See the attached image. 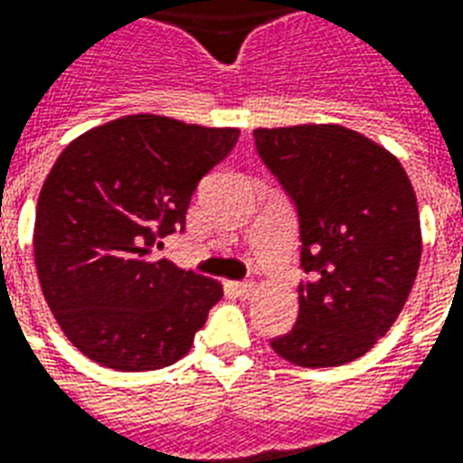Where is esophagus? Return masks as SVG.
Returning <instances> with one entry per match:
<instances>
[{
    "mask_svg": "<svg viewBox=\"0 0 463 463\" xmlns=\"http://www.w3.org/2000/svg\"><path fill=\"white\" fill-rule=\"evenodd\" d=\"M255 281H235L232 284V291L240 296V298H250V296L255 294Z\"/></svg>",
    "mask_w": 463,
    "mask_h": 463,
    "instance_id": "34e87169",
    "label": "esophagus"
}]
</instances>
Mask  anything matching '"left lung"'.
Here are the masks:
<instances>
[{
	"mask_svg": "<svg viewBox=\"0 0 463 463\" xmlns=\"http://www.w3.org/2000/svg\"><path fill=\"white\" fill-rule=\"evenodd\" d=\"M255 147L301 231L296 326L271 340L291 364H347L401 316L418 277V199L386 147L337 123L257 128Z\"/></svg>",
	"mask_w": 463,
	"mask_h": 463,
	"instance_id": "obj_1",
	"label": "left lung"
}]
</instances>
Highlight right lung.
Returning <instances> with one entry per match:
<instances>
[{"mask_svg":"<svg viewBox=\"0 0 463 463\" xmlns=\"http://www.w3.org/2000/svg\"><path fill=\"white\" fill-rule=\"evenodd\" d=\"M238 136L136 114L87 130L55 160L35 208V269L60 330L84 357L153 372L192 349L223 287L155 260L153 247L184 231L201 176Z\"/></svg>","mask_w":463,"mask_h":463,"instance_id":"obj_1","label":"right lung"}]
</instances>
